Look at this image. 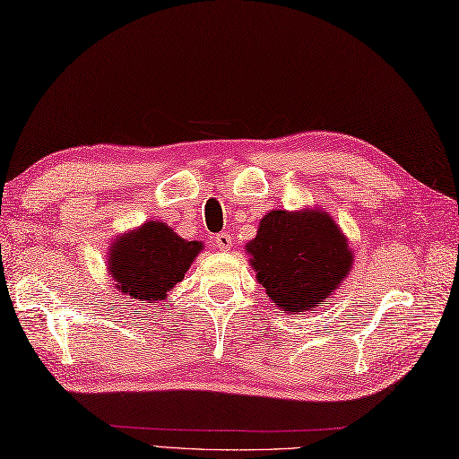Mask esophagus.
Returning <instances> with one entry per match:
<instances>
[{"label":"esophagus","instance_id":"esophagus-1","mask_svg":"<svg viewBox=\"0 0 459 459\" xmlns=\"http://www.w3.org/2000/svg\"><path fill=\"white\" fill-rule=\"evenodd\" d=\"M214 243H216L218 249L230 251L231 249V236H230V233H218V236L214 238Z\"/></svg>","mask_w":459,"mask_h":459}]
</instances>
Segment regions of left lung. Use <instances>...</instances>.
<instances>
[{
	"label": "left lung",
	"mask_w": 459,
	"mask_h": 459,
	"mask_svg": "<svg viewBox=\"0 0 459 459\" xmlns=\"http://www.w3.org/2000/svg\"><path fill=\"white\" fill-rule=\"evenodd\" d=\"M245 249L256 281L288 316L316 311L351 273L354 255L341 228L323 210H273Z\"/></svg>",
	"instance_id": "1"
}]
</instances>
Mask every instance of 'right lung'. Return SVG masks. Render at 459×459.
Returning <instances> with one entry per match:
<instances>
[{
	"label": "right lung",
	"instance_id": "right-lung-1",
	"mask_svg": "<svg viewBox=\"0 0 459 459\" xmlns=\"http://www.w3.org/2000/svg\"><path fill=\"white\" fill-rule=\"evenodd\" d=\"M204 245L186 241L163 221H145L110 243L108 274L117 290L142 304H158L181 282Z\"/></svg>",
	"mask_w": 459,
	"mask_h": 459
}]
</instances>
